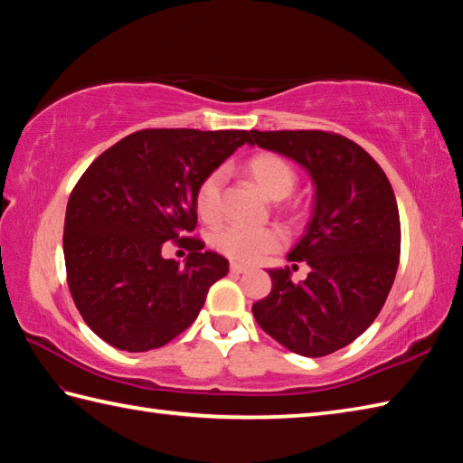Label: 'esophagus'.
Returning <instances> with one entry per match:
<instances>
[{"label": "esophagus", "mask_w": 463, "mask_h": 463, "mask_svg": "<svg viewBox=\"0 0 463 463\" xmlns=\"http://www.w3.org/2000/svg\"><path fill=\"white\" fill-rule=\"evenodd\" d=\"M247 270H249V267H244V264L231 262V272L232 274H242V272H247Z\"/></svg>", "instance_id": "34e87169"}]
</instances>
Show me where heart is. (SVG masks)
<instances>
[{
    "label": "heart",
    "instance_id": "1",
    "mask_svg": "<svg viewBox=\"0 0 463 463\" xmlns=\"http://www.w3.org/2000/svg\"><path fill=\"white\" fill-rule=\"evenodd\" d=\"M244 171L254 181V184L272 201H282L294 191L298 183V173L294 165L284 159L282 155L272 151H262L252 155L244 163ZM222 186L224 173L214 169L204 175L194 191V206L204 222H214L221 219L222 211ZM214 249L224 257L239 262H254L262 259L264 254L282 249L284 234L277 226H250L231 224L224 226L213 237Z\"/></svg>",
    "mask_w": 463,
    "mask_h": 463
}]
</instances>
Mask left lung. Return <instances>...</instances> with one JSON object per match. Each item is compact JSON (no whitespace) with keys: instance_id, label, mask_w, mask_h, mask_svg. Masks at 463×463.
<instances>
[{"instance_id":"left-lung-1","label":"left lung","mask_w":463,"mask_h":463,"mask_svg":"<svg viewBox=\"0 0 463 463\" xmlns=\"http://www.w3.org/2000/svg\"><path fill=\"white\" fill-rule=\"evenodd\" d=\"M250 133V145L290 156L317 184L307 232L288 254L308 264V277L292 282L290 269L269 270L272 290L252 314L290 352L328 356L376 320L394 284L402 242L394 189L382 166L338 133Z\"/></svg>"}]
</instances>
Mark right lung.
Segmentation results:
<instances>
[{
	"label": "right lung",
	"instance_id": "add662e5",
	"mask_svg": "<svg viewBox=\"0 0 463 463\" xmlns=\"http://www.w3.org/2000/svg\"><path fill=\"white\" fill-rule=\"evenodd\" d=\"M249 131L143 129L87 166L69 194L67 287L85 324L127 352L161 348L191 326L229 260L203 250L194 191ZM173 241L184 265L163 260Z\"/></svg>",
	"mask_w": 463,
	"mask_h": 463
}]
</instances>
